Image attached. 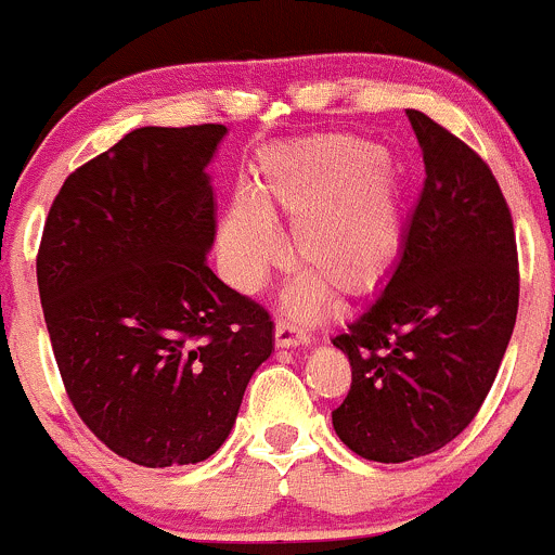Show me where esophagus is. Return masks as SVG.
<instances>
[{
	"label": "esophagus",
	"mask_w": 555,
	"mask_h": 555,
	"mask_svg": "<svg viewBox=\"0 0 555 555\" xmlns=\"http://www.w3.org/2000/svg\"><path fill=\"white\" fill-rule=\"evenodd\" d=\"M310 341V334L305 328H299L291 320H278L275 323V345L278 347H296V345H307Z\"/></svg>",
	"instance_id": "esophagus-1"
}]
</instances>
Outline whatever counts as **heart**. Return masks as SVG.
<instances>
[{
    "mask_svg": "<svg viewBox=\"0 0 555 555\" xmlns=\"http://www.w3.org/2000/svg\"><path fill=\"white\" fill-rule=\"evenodd\" d=\"M270 214L294 221L291 264L305 275L296 305L320 283L361 294L396 261L403 240V194L387 150L361 135H318L275 146L256 168V197L235 194L221 221V256L240 288H256L283 259Z\"/></svg>",
    "mask_w": 555,
    "mask_h": 555,
    "instance_id": "1",
    "label": "heart"
}]
</instances>
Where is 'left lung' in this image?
I'll return each instance as SVG.
<instances>
[{"mask_svg":"<svg viewBox=\"0 0 555 555\" xmlns=\"http://www.w3.org/2000/svg\"><path fill=\"white\" fill-rule=\"evenodd\" d=\"M405 114L425 186L387 285L334 336L352 365L334 430L374 462L433 454L476 420L518 312L516 230L487 159L427 114Z\"/></svg>","mask_w":555,"mask_h":555,"instance_id":"1","label":"left lung"}]
</instances>
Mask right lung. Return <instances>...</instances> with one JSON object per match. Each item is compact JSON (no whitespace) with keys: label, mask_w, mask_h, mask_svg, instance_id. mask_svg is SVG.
Listing matches in <instances>:
<instances>
[{"label":"right lung","mask_w":555,"mask_h":555,"mask_svg":"<svg viewBox=\"0 0 555 555\" xmlns=\"http://www.w3.org/2000/svg\"><path fill=\"white\" fill-rule=\"evenodd\" d=\"M224 125L139 128L55 194L37 283L64 390L104 447L144 467L230 436L272 318L208 267L210 157Z\"/></svg>","instance_id":"right-lung-1"}]
</instances>
